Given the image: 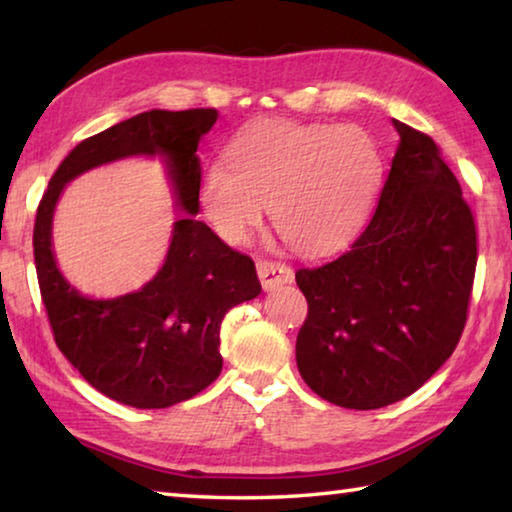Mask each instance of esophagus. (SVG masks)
I'll use <instances>...</instances> for the list:
<instances>
[{
	"instance_id": "obj_1",
	"label": "esophagus",
	"mask_w": 512,
	"mask_h": 512,
	"mask_svg": "<svg viewBox=\"0 0 512 512\" xmlns=\"http://www.w3.org/2000/svg\"><path fill=\"white\" fill-rule=\"evenodd\" d=\"M257 275L259 280H262V287L266 291L293 282V268L284 262H271V259H262V262H257Z\"/></svg>"
}]
</instances>
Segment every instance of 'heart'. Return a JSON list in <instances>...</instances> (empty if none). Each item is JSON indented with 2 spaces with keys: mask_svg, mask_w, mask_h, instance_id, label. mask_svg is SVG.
I'll return each mask as SVG.
<instances>
[{
  "mask_svg": "<svg viewBox=\"0 0 512 512\" xmlns=\"http://www.w3.org/2000/svg\"><path fill=\"white\" fill-rule=\"evenodd\" d=\"M379 185L381 155L361 126L262 119L232 140L228 167L203 173L201 205L230 244L248 241L271 205L293 250L325 255L359 235Z\"/></svg>",
  "mask_w": 512,
  "mask_h": 512,
  "instance_id": "heart-1",
  "label": "heart"
}]
</instances>
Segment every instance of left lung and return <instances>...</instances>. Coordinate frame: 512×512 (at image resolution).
Returning a JSON list of instances; mask_svg holds the SVG:
<instances>
[{
    "label": "left lung",
    "instance_id": "obj_1",
    "mask_svg": "<svg viewBox=\"0 0 512 512\" xmlns=\"http://www.w3.org/2000/svg\"><path fill=\"white\" fill-rule=\"evenodd\" d=\"M400 146L368 228L348 253L300 268L307 318L302 379L343 409H381L418 391L461 339L476 271V228L429 135L393 119Z\"/></svg>",
    "mask_w": 512,
    "mask_h": 512
}]
</instances>
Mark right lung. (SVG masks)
<instances>
[{"label":"right lung","mask_w":512,"mask_h":512,"mask_svg":"<svg viewBox=\"0 0 512 512\" xmlns=\"http://www.w3.org/2000/svg\"><path fill=\"white\" fill-rule=\"evenodd\" d=\"M214 108L149 110L83 140L60 162L38 205L33 255L40 296L58 350L90 386L135 409H167L219 377L221 320L262 291L255 262L196 221L201 192L198 142L216 124ZM131 154H162L188 214L174 224L168 259L140 292L112 301L81 297L59 275L50 219L69 179Z\"/></svg>","instance_id":"add662e5"}]
</instances>
